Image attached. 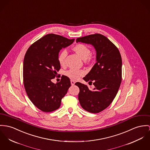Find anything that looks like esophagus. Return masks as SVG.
<instances>
[{"mask_svg": "<svg viewBox=\"0 0 150 150\" xmlns=\"http://www.w3.org/2000/svg\"><path fill=\"white\" fill-rule=\"evenodd\" d=\"M75 81H72V80L71 81V84L72 86H74V85L75 84Z\"/></svg>", "mask_w": 150, "mask_h": 150, "instance_id": "obj_1", "label": "esophagus"}]
</instances>
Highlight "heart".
I'll use <instances>...</instances> for the list:
<instances>
[{"mask_svg": "<svg viewBox=\"0 0 150 150\" xmlns=\"http://www.w3.org/2000/svg\"><path fill=\"white\" fill-rule=\"evenodd\" d=\"M74 51L79 55L83 59L90 60L91 50L90 48L84 44H78L73 48ZM67 51L66 50H62L58 55V60L60 66H64L66 63V58L67 55ZM84 71L81 69H71L64 72V75L72 80H78L81 76L84 75Z\"/></svg>", "mask_w": 150, "mask_h": 150, "instance_id": "obj_1", "label": "heart"}]
</instances>
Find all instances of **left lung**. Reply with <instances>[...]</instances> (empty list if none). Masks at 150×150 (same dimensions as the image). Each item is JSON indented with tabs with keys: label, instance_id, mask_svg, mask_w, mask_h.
I'll return each mask as SVG.
<instances>
[{
	"label": "left lung",
	"instance_id": "obj_1",
	"mask_svg": "<svg viewBox=\"0 0 150 150\" xmlns=\"http://www.w3.org/2000/svg\"><path fill=\"white\" fill-rule=\"evenodd\" d=\"M76 42L91 44L96 51V63L83 78L89 85L79 82L75 84L79 88L78 99L81 107L91 113H99L111 103L122 82V57L118 48L107 37L100 34L78 38Z\"/></svg>",
	"mask_w": 150,
	"mask_h": 150
}]
</instances>
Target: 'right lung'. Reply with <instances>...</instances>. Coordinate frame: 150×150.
Listing matches in <instances>:
<instances>
[{"instance_id":"obj_1","label":"right lung","mask_w":150,"mask_h":150,"mask_svg":"<svg viewBox=\"0 0 150 150\" xmlns=\"http://www.w3.org/2000/svg\"><path fill=\"white\" fill-rule=\"evenodd\" d=\"M74 40L59 35L47 34L31 45L25 54L24 88L32 103L43 112L58 109L71 86L69 78L64 75L57 84L51 80L58 77L57 72L60 69L58 60L60 50L71 45Z\"/></svg>"}]
</instances>
